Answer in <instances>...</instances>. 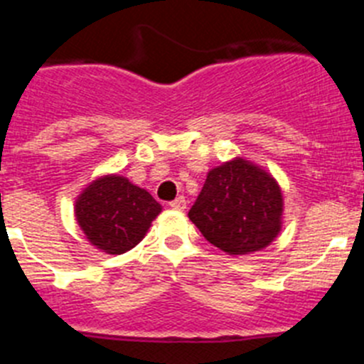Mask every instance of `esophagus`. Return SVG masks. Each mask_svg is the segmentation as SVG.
<instances>
[{"mask_svg": "<svg viewBox=\"0 0 364 364\" xmlns=\"http://www.w3.org/2000/svg\"><path fill=\"white\" fill-rule=\"evenodd\" d=\"M186 204H188V202H186L184 197H176L175 200L169 202V205H171L173 210H176V211H184L186 210Z\"/></svg>", "mask_w": 364, "mask_h": 364, "instance_id": "34e87169", "label": "esophagus"}]
</instances>
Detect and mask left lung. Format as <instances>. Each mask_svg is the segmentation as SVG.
Here are the masks:
<instances>
[{"label": "left lung", "mask_w": 364, "mask_h": 364, "mask_svg": "<svg viewBox=\"0 0 364 364\" xmlns=\"http://www.w3.org/2000/svg\"><path fill=\"white\" fill-rule=\"evenodd\" d=\"M281 186L266 169L235 156L208 173L189 220L205 240L228 255L264 250L282 228Z\"/></svg>", "instance_id": "1"}]
</instances>
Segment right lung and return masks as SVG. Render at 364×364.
Returning a JSON list of instances; mask_svg holds the SVG:
<instances>
[{"instance_id":"1","label":"right lung","mask_w":364,"mask_h":364,"mask_svg":"<svg viewBox=\"0 0 364 364\" xmlns=\"http://www.w3.org/2000/svg\"><path fill=\"white\" fill-rule=\"evenodd\" d=\"M162 205L151 193L122 175H104L87 184L74 202V217L87 240L109 255H122L146 237Z\"/></svg>"}]
</instances>
